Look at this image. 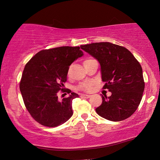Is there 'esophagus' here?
I'll use <instances>...</instances> for the list:
<instances>
[{
    "mask_svg": "<svg viewBox=\"0 0 160 160\" xmlns=\"http://www.w3.org/2000/svg\"><path fill=\"white\" fill-rule=\"evenodd\" d=\"M80 97H83V98H87V99H88V98H90V97H91V95H89V94H81Z\"/></svg>",
    "mask_w": 160,
    "mask_h": 160,
    "instance_id": "1",
    "label": "esophagus"
}]
</instances>
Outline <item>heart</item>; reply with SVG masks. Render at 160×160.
<instances>
[{"mask_svg": "<svg viewBox=\"0 0 160 160\" xmlns=\"http://www.w3.org/2000/svg\"><path fill=\"white\" fill-rule=\"evenodd\" d=\"M88 60H90V59H87L84 62H85ZM94 85V82L92 80H88L85 81V82H83L80 84L79 85V88L80 90L85 91V92H90L92 90L93 87Z\"/></svg>", "mask_w": 160, "mask_h": 160, "instance_id": "heart-1", "label": "heart"}]
</instances>
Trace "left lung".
Here are the masks:
<instances>
[{"label":"left lung","mask_w":160,"mask_h":160,"mask_svg":"<svg viewBox=\"0 0 160 160\" xmlns=\"http://www.w3.org/2000/svg\"><path fill=\"white\" fill-rule=\"evenodd\" d=\"M80 48L99 61L104 89L112 92L102 95L97 114L112 121L126 119L138 107L145 89L142 69L125 47L109 42L92 43Z\"/></svg>","instance_id":"obj_1"}]
</instances>
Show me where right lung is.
I'll return each instance as SVG.
<instances>
[{"mask_svg": "<svg viewBox=\"0 0 160 160\" xmlns=\"http://www.w3.org/2000/svg\"><path fill=\"white\" fill-rule=\"evenodd\" d=\"M80 48L61 47L40 51L24 68L20 84L23 101L32 118L43 126H60L72 116V102L78 94L72 92L59 101L57 92L63 90L69 66L84 55Z\"/></svg>", "mask_w": 160, "mask_h": 160, "instance_id": "obj_1", "label": "right lung"}]
</instances>
